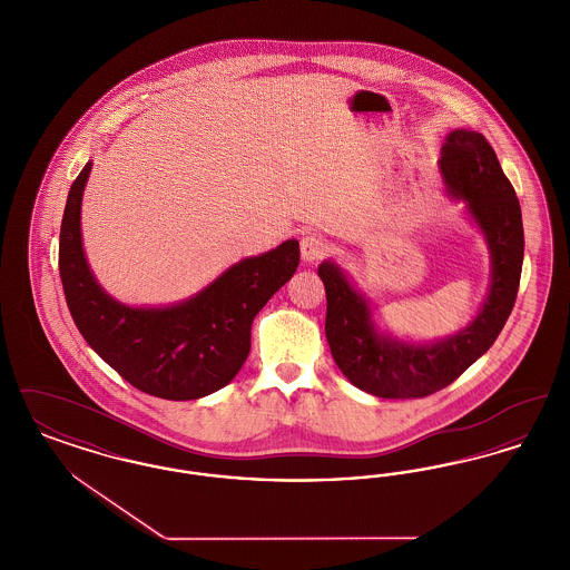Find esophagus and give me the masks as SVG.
<instances>
[{
    "instance_id": "obj_1",
    "label": "esophagus",
    "mask_w": 570,
    "mask_h": 570,
    "mask_svg": "<svg viewBox=\"0 0 570 570\" xmlns=\"http://www.w3.org/2000/svg\"><path fill=\"white\" fill-rule=\"evenodd\" d=\"M331 247L326 244V239H323L321 235L316 233H309L301 239V258L305 263H316V261H323L325 256H328Z\"/></svg>"
}]
</instances>
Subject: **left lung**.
Listing matches in <instances>:
<instances>
[{"instance_id":"left-lung-1","label":"left lung","mask_w":570,"mask_h":570,"mask_svg":"<svg viewBox=\"0 0 570 570\" xmlns=\"http://www.w3.org/2000/svg\"><path fill=\"white\" fill-rule=\"evenodd\" d=\"M442 175L481 226L491 252V288L472 325L430 346H412L376 333L370 307L337 265L323 263L326 342L342 374L365 393L386 400L425 397L449 386L488 353L515 305L523 265V224L515 188L488 138L455 130L442 145Z\"/></svg>"}]
</instances>
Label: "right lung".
I'll list each match as a JSON object with an SVG mask.
<instances>
[{
  "label": "right lung",
  "mask_w": 570,
  "mask_h": 570,
  "mask_svg": "<svg viewBox=\"0 0 570 570\" xmlns=\"http://www.w3.org/2000/svg\"><path fill=\"white\" fill-rule=\"evenodd\" d=\"M91 163L70 186L59 230V275L85 342L142 393L186 402L226 386L249 354L254 316L293 277L298 242L245 258L212 286L173 307H128L110 298L87 267L81 198Z\"/></svg>",
  "instance_id": "add662e5"
}]
</instances>
